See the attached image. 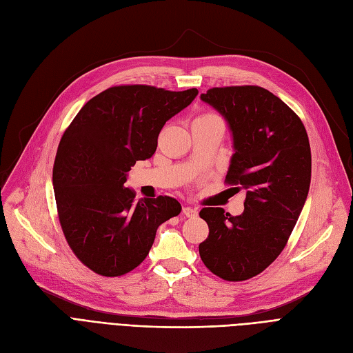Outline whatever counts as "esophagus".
Returning a JSON list of instances; mask_svg holds the SVG:
<instances>
[{
    "label": "esophagus",
    "instance_id": "esophagus-1",
    "mask_svg": "<svg viewBox=\"0 0 353 353\" xmlns=\"http://www.w3.org/2000/svg\"><path fill=\"white\" fill-rule=\"evenodd\" d=\"M197 210L196 209H192V208H190V205H185L184 209H182V214L184 216H187V217H196L197 216Z\"/></svg>",
    "mask_w": 353,
    "mask_h": 353
}]
</instances>
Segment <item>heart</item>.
Segmentation results:
<instances>
[{"label":"heart","instance_id":"obj_1","mask_svg":"<svg viewBox=\"0 0 353 353\" xmlns=\"http://www.w3.org/2000/svg\"><path fill=\"white\" fill-rule=\"evenodd\" d=\"M214 118H219V117L214 115V114H212V112H204V114H201L196 121H199V119H214Z\"/></svg>","mask_w":353,"mask_h":353}]
</instances>
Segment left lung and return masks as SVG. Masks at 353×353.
Returning <instances> with one entry per match:
<instances>
[{
  "label": "left lung",
  "mask_w": 353,
  "mask_h": 353,
  "mask_svg": "<svg viewBox=\"0 0 353 353\" xmlns=\"http://www.w3.org/2000/svg\"><path fill=\"white\" fill-rule=\"evenodd\" d=\"M232 132L234 150L225 182L245 190L239 216L204 208L209 236L199 245L208 269L228 282L260 274L281 254L305 204L311 149L299 117L259 86L213 88L201 93Z\"/></svg>",
  "instance_id": "1"
}]
</instances>
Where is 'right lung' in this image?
Returning a JSON list of instances; mask_svg holds the SVG:
<instances>
[{"label": "right lung", "instance_id": "obj_1", "mask_svg": "<svg viewBox=\"0 0 353 353\" xmlns=\"http://www.w3.org/2000/svg\"><path fill=\"white\" fill-rule=\"evenodd\" d=\"M197 94L145 84L109 88L80 109L61 137L52 171L59 223L72 252L94 273L115 277L136 269L157 228L179 214L175 199L137 201L124 184L131 166L156 152L166 121Z\"/></svg>", "mask_w": 353, "mask_h": 353}]
</instances>
